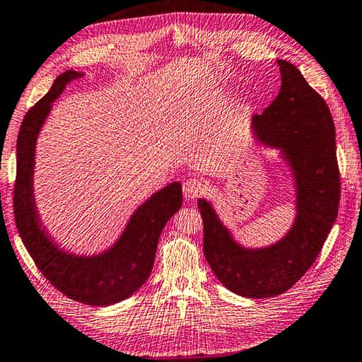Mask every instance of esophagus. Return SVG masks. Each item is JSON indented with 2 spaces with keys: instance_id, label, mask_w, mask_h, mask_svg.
<instances>
[{
  "instance_id": "esophagus-1",
  "label": "esophagus",
  "mask_w": 362,
  "mask_h": 362,
  "mask_svg": "<svg viewBox=\"0 0 362 362\" xmlns=\"http://www.w3.org/2000/svg\"><path fill=\"white\" fill-rule=\"evenodd\" d=\"M206 190V184L202 180H187L182 184V194L186 200H194Z\"/></svg>"
}]
</instances>
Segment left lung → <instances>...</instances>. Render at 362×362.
<instances>
[{
  "mask_svg": "<svg viewBox=\"0 0 362 362\" xmlns=\"http://www.w3.org/2000/svg\"><path fill=\"white\" fill-rule=\"evenodd\" d=\"M282 85L262 115L250 119L258 143L276 148L288 163L296 217L288 233L266 247H244L208 200L199 199L203 252L225 288L245 298H271L291 288L312 263L336 222L340 175L336 127L325 99L285 59H277Z\"/></svg>",
  "mask_w": 362,
  "mask_h": 362,
  "instance_id": "left-lung-1",
  "label": "left lung"
}]
</instances>
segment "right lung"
<instances>
[{
    "mask_svg": "<svg viewBox=\"0 0 362 362\" xmlns=\"http://www.w3.org/2000/svg\"><path fill=\"white\" fill-rule=\"evenodd\" d=\"M81 72L66 71L50 91L25 115L17 137V180L13 187V216L20 238L40 272L63 295L88 305H110L134 295L151 274L159 236L180 211V182H170L134 211L124 231L112 247L98 255L71 254L54 243L42 227L34 200V153L40 129L52 104L67 83Z\"/></svg>",
    "mask_w": 362,
    "mask_h": 362,
    "instance_id": "add662e5",
    "label": "right lung"
}]
</instances>
